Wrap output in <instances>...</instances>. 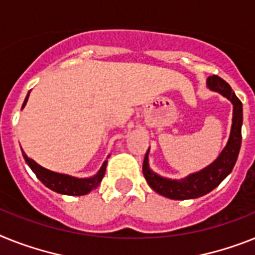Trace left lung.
Instances as JSON below:
<instances>
[{"mask_svg":"<svg viewBox=\"0 0 255 255\" xmlns=\"http://www.w3.org/2000/svg\"><path fill=\"white\" fill-rule=\"evenodd\" d=\"M207 88L213 92L230 100L233 105L232 126H231L230 138L227 145L219 154V157L210 163L207 167L188 175L183 179H168L154 172L149 166V149L144 158L142 172L147 184L154 192L170 200H192L205 196L209 192L217 188L222 181L231 174L233 166L236 163L239 151L241 147V126H243V104L236 97L235 92L231 89L230 84L223 79L214 75L207 78Z\"/></svg>","mask_w":255,"mask_h":255,"instance_id":"8db88e82","label":"left lung"}]
</instances>
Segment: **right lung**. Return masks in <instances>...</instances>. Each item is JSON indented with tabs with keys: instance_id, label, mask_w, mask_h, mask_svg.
<instances>
[{
	"instance_id": "right-lung-1",
	"label": "right lung",
	"mask_w": 255,
	"mask_h": 255,
	"mask_svg": "<svg viewBox=\"0 0 255 255\" xmlns=\"http://www.w3.org/2000/svg\"><path fill=\"white\" fill-rule=\"evenodd\" d=\"M28 97L29 92L28 95H27V97H25L24 102H23L22 109L24 108L27 101H28ZM22 154L24 160L29 166V168L35 172L38 180L41 181L45 187H48L49 189L54 190L57 193L66 194V196H84V194H88L89 192L96 189L102 181V177H104L105 171H106V166H108V160H105L104 163H102L101 168H100L97 174L93 175V176L75 177L71 176V175L59 174V172H54V171H50L48 170V168L42 167V166H40L38 163H36L35 160L31 159V158L23 151V149Z\"/></svg>"
}]
</instances>
